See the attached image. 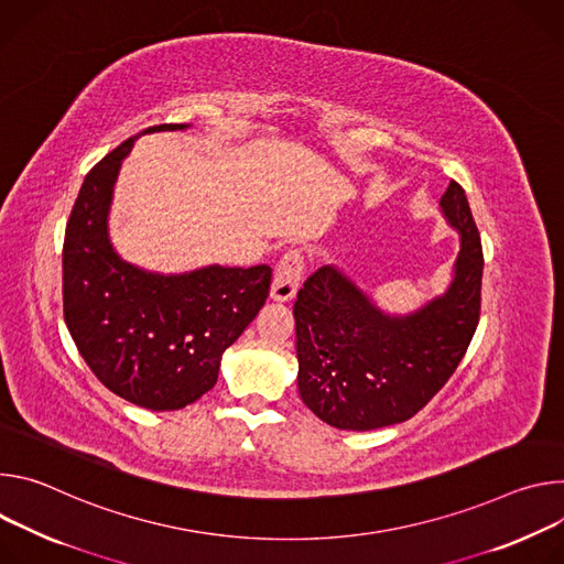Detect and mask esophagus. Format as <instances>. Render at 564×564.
I'll return each instance as SVG.
<instances>
[{
    "instance_id": "1",
    "label": "esophagus",
    "mask_w": 564,
    "mask_h": 564,
    "mask_svg": "<svg viewBox=\"0 0 564 564\" xmlns=\"http://www.w3.org/2000/svg\"><path fill=\"white\" fill-rule=\"evenodd\" d=\"M304 273V256L300 248H291L280 258L278 267H275V275H273V284H271V297L286 302L295 295L300 280Z\"/></svg>"
}]
</instances>
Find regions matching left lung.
<instances>
[{
	"mask_svg": "<svg viewBox=\"0 0 564 564\" xmlns=\"http://www.w3.org/2000/svg\"><path fill=\"white\" fill-rule=\"evenodd\" d=\"M442 208L462 235L455 280L416 314L383 316L332 267L311 273L297 291V390L325 423L362 432L408 421L462 362L481 314L484 253L457 181Z\"/></svg>",
	"mask_w": 564,
	"mask_h": 564,
	"instance_id": "obj_1",
	"label": "left lung"
}]
</instances>
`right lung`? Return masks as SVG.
<instances>
[{
	"label": "right lung",
	"instance_id": "add662e5",
	"mask_svg": "<svg viewBox=\"0 0 564 564\" xmlns=\"http://www.w3.org/2000/svg\"><path fill=\"white\" fill-rule=\"evenodd\" d=\"M183 128L163 122L148 132ZM137 137L85 176L62 243V311L94 377L116 397L161 412L213 390L224 349L264 306L273 271L208 267L163 278L122 262L107 239V208Z\"/></svg>",
	"mask_w": 564,
	"mask_h": 564
}]
</instances>
